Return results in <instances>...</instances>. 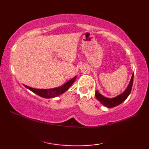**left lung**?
<instances>
[{"mask_svg": "<svg viewBox=\"0 0 149 149\" xmlns=\"http://www.w3.org/2000/svg\"><path fill=\"white\" fill-rule=\"evenodd\" d=\"M133 74L132 75V79H131L130 83L127 89L122 94L117 96L116 97L112 98V99H108V98H106L104 96L100 95V93L96 91H95V97L97 98V100L99 102H101L105 107L108 108H113L116 107V106L120 104L121 103H122L124 100L127 99L128 96L130 94L131 91L132 89V85H133Z\"/></svg>", "mask_w": 149, "mask_h": 149, "instance_id": "obj_1", "label": "left lung"}]
</instances>
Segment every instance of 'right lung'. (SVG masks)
Returning <instances> with one entry per match:
<instances>
[{
	"label": "right lung",
	"mask_w": 149,
	"mask_h": 149,
	"mask_svg": "<svg viewBox=\"0 0 149 149\" xmlns=\"http://www.w3.org/2000/svg\"><path fill=\"white\" fill-rule=\"evenodd\" d=\"M75 79H76V76L74 77L73 79H70L67 83L62 85V86L57 88H54V89H34V88L29 87L27 85H25L27 89L31 91L32 92H33L35 94L40 96V97L46 98V99H49V98H53L57 96L60 95L64 93V92L69 89L71 87V85L74 84Z\"/></svg>",
	"instance_id": "1"
}]
</instances>
